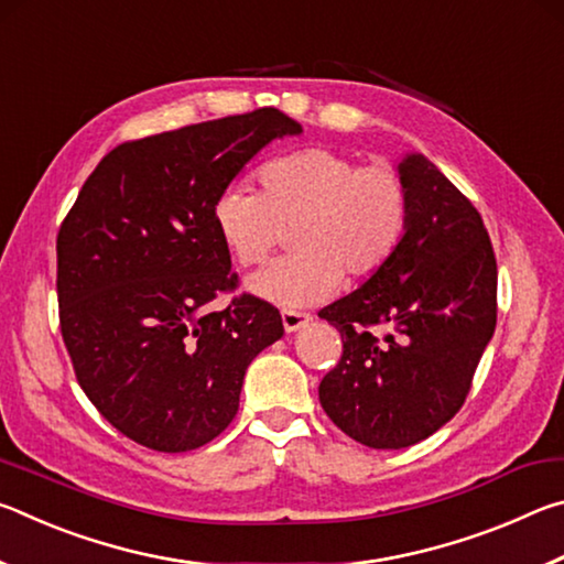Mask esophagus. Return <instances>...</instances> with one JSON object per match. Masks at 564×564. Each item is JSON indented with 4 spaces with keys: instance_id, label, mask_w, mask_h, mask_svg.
Returning <instances> with one entry per match:
<instances>
[{
    "instance_id": "34e87169",
    "label": "esophagus",
    "mask_w": 564,
    "mask_h": 564,
    "mask_svg": "<svg viewBox=\"0 0 564 564\" xmlns=\"http://www.w3.org/2000/svg\"><path fill=\"white\" fill-rule=\"evenodd\" d=\"M281 321H283V328L293 333V330H301V328L308 326L313 316H311V313H303V311H283Z\"/></svg>"
}]
</instances>
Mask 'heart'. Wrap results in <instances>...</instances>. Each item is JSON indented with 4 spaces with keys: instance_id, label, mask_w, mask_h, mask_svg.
Instances as JSON below:
<instances>
[{
    "instance_id": "obj_1",
    "label": "heart",
    "mask_w": 564,
    "mask_h": 564,
    "mask_svg": "<svg viewBox=\"0 0 564 564\" xmlns=\"http://www.w3.org/2000/svg\"><path fill=\"white\" fill-rule=\"evenodd\" d=\"M261 191L231 184L216 198L218 236L248 269L291 231L295 253L248 281L259 299L305 308L330 299L340 279L366 281L393 259L408 231L410 194L390 164L360 166L330 149H303L259 169Z\"/></svg>"
}]
</instances>
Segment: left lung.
<instances>
[{
	"mask_svg": "<svg viewBox=\"0 0 564 564\" xmlns=\"http://www.w3.org/2000/svg\"><path fill=\"white\" fill-rule=\"evenodd\" d=\"M398 171L410 194L398 251L318 313L343 340L321 405L378 451L425 441L463 408L498 323V263L477 208L423 154Z\"/></svg>",
	"mask_w": 564,
	"mask_h": 564,
	"instance_id": "1",
	"label": "left lung"
}]
</instances>
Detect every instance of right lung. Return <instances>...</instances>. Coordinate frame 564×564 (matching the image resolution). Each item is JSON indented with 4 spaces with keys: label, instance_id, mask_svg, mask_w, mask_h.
<instances>
[{
    "label": "right lung",
    "instance_id": "1",
    "mask_svg": "<svg viewBox=\"0 0 564 564\" xmlns=\"http://www.w3.org/2000/svg\"><path fill=\"white\" fill-rule=\"evenodd\" d=\"M301 123L263 107L123 141L84 181L56 236L59 328L74 376L129 441L159 453L212 443L246 368L283 336L279 308L236 289L218 236L221 191Z\"/></svg>",
    "mask_w": 564,
    "mask_h": 564
}]
</instances>
